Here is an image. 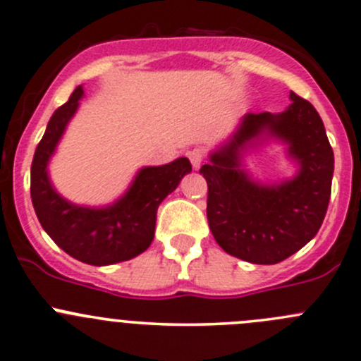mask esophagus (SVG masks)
Wrapping results in <instances>:
<instances>
[{
	"instance_id": "obj_1",
	"label": "esophagus",
	"mask_w": 361,
	"mask_h": 361,
	"mask_svg": "<svg viewBox=\"0 0 361 361\" xmlns=\"http://www.w3.org/2000/svg\"><path fill=\"white\" fill-rule=\"evenodd\" d=\"M188 157H189V160H191L192 166L197 170L204 160V151H203V148H192L188 151Z\"/></svg>"
}]
</instances>
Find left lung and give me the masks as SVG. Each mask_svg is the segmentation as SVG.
<instances>
[{
	"mask_svg": "<svg viewBox=\"0 0 361 361\" xmlns=\"http://www.w3.org/2000/svg\"><path fill=\"white\" fill-rule=\"evenodd\" d=\"M281 114H246L235 133L201 166L207 179L208 226L224 251L244 262L274 265L312 241L331 200L334 153L313 104L290 92ZM275 138L298 164L293 180L263 185L242 166L243 153Z\"/></svg>",
	"mask_w": 361,
	"mask_h": 361,
	"instance_id": "obj_1",
	"label": "left lung"
}]
</instances>
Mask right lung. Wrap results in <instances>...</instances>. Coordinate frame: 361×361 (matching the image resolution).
<instances>
[{
    "instance_id": "1",
    "label": "right lung",
    "mask_w": 361,
    "mask_h": 361,
    "mask_svg": "<svg viewBox=\"0 0 361 361\" xmlns=\"http://www.w3.org/2000/svg\"><path fill=\"white\" fill-rule=\"evenodd\" d=\"M82 96L79 86L49 118L30 166V197L42 228L65 253L87 265H114L148 250L158 207L192 166L184 157L166 165L142 166L126 195L108 207H79L65 200L49 180L48 164Z\"/></svg>"
}]
</instances>
